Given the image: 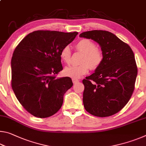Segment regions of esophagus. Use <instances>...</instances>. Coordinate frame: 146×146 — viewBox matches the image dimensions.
Returning <instances> with one entry per match:
<instances>
[{"mask_svg": "<svg viewBox=\"0 0 146 146\" xmlns=\"http://www.w3.org/2000/svg\"><path fill=\"white\" fill-rule=\"evenodd\" d=\"M72 81H73V84H76V83L78 82L79 81H80V80H78V79H76V78H72Z\"/></svg>", "mask_w": 146, "mask_h": 146, "instance_id": "esophagus-1", "label": "esophagus"}]
</instances>
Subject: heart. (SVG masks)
Wrapping results in <instances>:
<instances>
[{
	"mask_svg": "<svg viewBox=\"0 0 146 146\" xmlns=\"http://www.w3.org/2000/svg\"><path fill=\"white\" fill-rule=\"evenodd\" d=\"M76 48L78 51L84 53L82 64L72 65L66 67L64 70L65 75L71 78H78L81 76L88 73L90 68L95 70L101 64L104 58L102 51L96 48L95 44L89 39L84 38L79 40L76 44ZM71 52L69 46H65L60 52V58L66 64L71 62Z\"/></svg>",
	"mask_w": 146,
	"mask_h": 146,
	"instance_id": "heart-1",
	"label": "heart"
}]
</instances>
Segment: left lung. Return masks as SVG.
<instances>
[{"instance_id":"left-lung-1","label":"left lung","mask_w":146,"mask_h":146,"mask_svg":"<svg viewBox=\"0 0 146 146\" xmlns=\"http://www.w3.org/2000/svg\"><path fill=\"white\" fill-rule=\"evenodd\" d=\"M79 36L97 42L104 55L95 73L82 80L84 106L96 117H110L127 104L134 91L137 76L134 53L128 44L107 31H86Z\"/></svg>"}]
</instances>
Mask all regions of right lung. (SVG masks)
Segmentation results:
<instances>
[{"label": "right lung", "instance_id": "right-lung-1", "mask_svg": "<svg viewBox=\"0 0 146 146\" xmlns=\"http://www.w3.org/2000/svg\"><path fill=\"white\" fill-rule=\"evenodd\" d=\"M78 32L35 31L16 47L11 58V86L26 111L38 118L60 110L64 95L73 86L71 78H56L62 70L60 52Z\"/></svg>", "mask_w": 146, "mask_h": 146}]
</instances>
